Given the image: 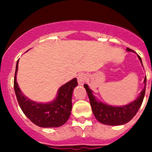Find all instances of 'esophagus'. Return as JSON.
Listing matches in <instances>:
<instances>
[{
  "label": "esophagus",
  "mask_w": 152,
  "mask_h": 152,
  "mask_svg": "<svg viewBox=\"0 0 152 152\" xmlns=\"http://www.w3.org/2000/svg\"><path fill=\"white\" fill-rule=\"evenodd\" d=\"M78 79V83H79V85H83L84 83L85 82L86 79V76L85 74H79L77 76Z\"/></svg>",
  "instance_id": "1"
}]
</instances>
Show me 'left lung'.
<instances>
[{"mask_svg": "<svg viewBox=\"0 0 152 152\" xmlns=\"http://www.w3.org/2000/svg\"><path fill=\"white\" fill-rule=\"evenodd\" d=\"M126 50L134 52L129 48H127ZM137 56L142 64L141 58L138 55ZM144 84H145V87L142 89L140 96L135 100H134V102H131L127 105L121 106V107H114V106H110L99 102L93 96V91L89 88L88 85L85 84L84 87L88 95L90 105L92 107V111L96 118L100 123L106 124V125L118 126L128 123L129 121L132 119V118L135 115L140 109L143 101L144 96H145L146 76L144 79Z\"/></svg>", "mask_w": 152, "mask_h": 152, "instance_id": "left-lung-1", "label": "left lung"}]
</instances>
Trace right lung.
<instances>
[{
  "label": "right lung",
  "mask_w": 152,
  "mask_h": 152,
  "mask_svg": "<svg viewBox=\"0 0 152 152\" xmlns=\"http://www.w3.org/2000/svg\"><path fill=\"white\" fill-rule=\"evenodd\" d=\"M18 68V60L15 69L14 89L18 104L26 116L37 126L43 128L59 127L66 123L71 113L72 94L78 85L77 79L75 78L62 85L53 102L37 103L26 97L20 90L16 80Z\"/></svg>",
  "instance_id": "1"
}]
</instances>
